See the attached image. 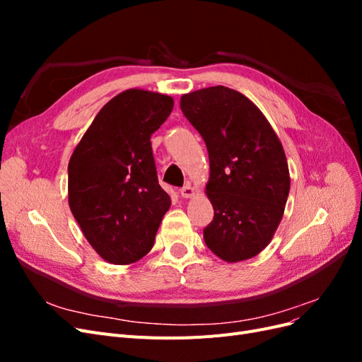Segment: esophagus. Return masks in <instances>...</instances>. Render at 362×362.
Segmentation results:
<instances>
[{"mask_svg":"<svg viewBox=\"0 0 362 362\" xmlns=\"http://www.w3.org/2000/svg\"><path fill=\"white\" fill-rule=\"evenodd\" d=\"M180 193H181V196L182 198H192V196H194V189L192 187L190 184H187V185H184V187L180 190Z\"/></svg>","mask_w":362,"mask_h":362,"instance_id":"obj_1","label":"esophagus"}]
</instances>
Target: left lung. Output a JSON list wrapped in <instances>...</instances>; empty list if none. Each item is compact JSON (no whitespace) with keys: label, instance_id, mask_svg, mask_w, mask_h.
<instances>
[{"label":"left lung","instance_id":"1","mask_svg":"<svg viewBox=\"0 0 362 362\" xmlns=\"http://www.w3.org/2000/svg\"><path fill=\"white\" fill-rule=\"evenodd\" d=\"M180 107L210 158L205 193L214 217L205 245L226 262L254 258L272 242L288 198L281 140L254 103L225 86L185 93Z\"/></svg>","mask_w":362,"mask_h":362}]
</instances>
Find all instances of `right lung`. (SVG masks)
<instances>
[{
	"label": "right lung",
	"instance_id": "add662e5",
	"mask_svg": "<svg viewBox=\"0 0 362 362\" xmlns=\"http://www.w3.org/2000/svg\"><path fill=\"white\" fill-rule=\"evenodd\" d=\"M172 108L168 95L120 92L101 108L71 156V211L96 254L112 264L144 258L170 206L158 184L151 134Z\"/></svg>",
	"mask_w": 362,
	"mask_h": 362
}]
</instances>
